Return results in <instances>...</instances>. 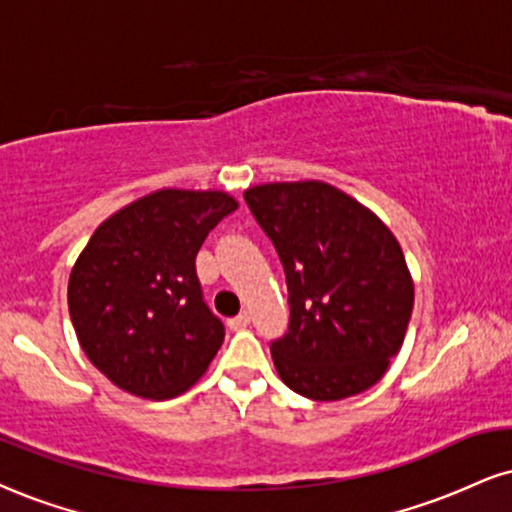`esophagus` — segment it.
Returning <instances> with one entry per match:
<instances>
[{
  "mask_svg": "<svg viewBox=\"0 0 512 512\" xmlns=\"http://www.w3.org/2000/svg\"><path fill=\"white\" fill-rule=\"evenodd\" d=\"M250 324V312L248 310H243L240 312L238 317H233V319H229V326L233 331H238V329H245V326Z\"/></svg>",
  "mask_w": 512,
  "mask_h": 512,
  "instance_id": "34e87169",
  "label": "esophagus"
}]
</instances>
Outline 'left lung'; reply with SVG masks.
I'll list each match as a JSON object with an SVG mask.
<instances>
[{"mask_svg":"<svg viewBox=\"0 0 512 512\" xmlns=\"http://www.w3.org/2000/svg\"><path fill=\"white\" fill-rule=\"evenodd\" d=\"M243 195L286 272L291 324L272 343L281 381L310 400L367 391L403 346L415 303L396 236L324 181L262 183Z\"/></svg>","mask_w":512,"mask_h":512,"instance_id":"1","label":"left lung"}]
</instances>
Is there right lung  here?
I'll list each match as a JSON object with an SVG mask.
<instances>
[{"instance_id":"add662e5","label":"right lung","mask_w":512,"mask_h":512,"mask_svg":"<svg viewBox=\"0 0 512 512\" xmlns=\"http://www.w3.org/2000/svg\"><path fill=\"white\" fill-rule=\"evenodd\" d=\"M238 209L224 190L162 188L104 219L69 276V312L88 360L138 398L188 391L224 343L195 274L207 233Z\"/></svg>"}]
</instances>
